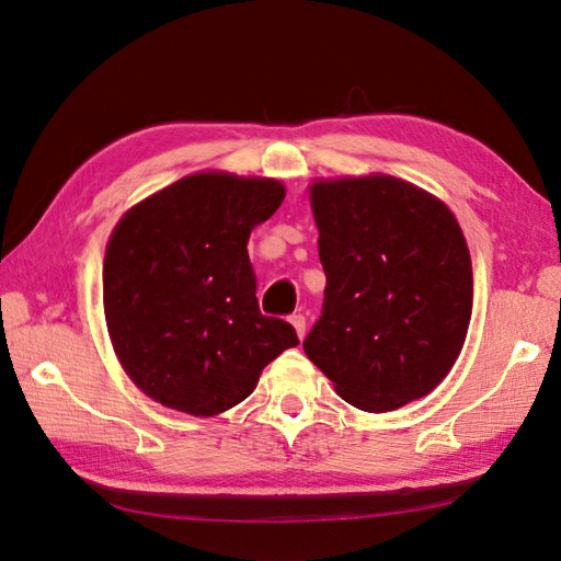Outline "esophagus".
<instances>
[{"label": "esophagus", "mask_w": 561, "mask_h": 561, "mask_svg": "<svg viewBox=\"0 0 561 561\" xmlns=\"http://www.w3.org/2000/svg\"><path fill=\"white\" fill-rule=\"evenodd\" d=\"M290 322H293L295 330H297V336L304 339V334H307V318H304V313L290 316Z\"/></svg>", "instance_id": "obj_1"}]
</instances>
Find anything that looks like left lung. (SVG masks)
I'll list each match as a JSON object with an SVG mask.
<instances>
[{"instance_id": "1", "label": "left lung", "mask_w": 561, "mask_h": 561, "mask_svg": "<svg viewBox=\"0 0 561 561\" xmlns=\"http://www.w3.org/2000/svg\"><path fill=\"white\" fill-rule=\"evenodd\" d=\"M322 311L304 339L336 393L390 412L447 377L466 342L472 266L443 201L388 175L316 182Z\"/></svg>"}]
</instances>
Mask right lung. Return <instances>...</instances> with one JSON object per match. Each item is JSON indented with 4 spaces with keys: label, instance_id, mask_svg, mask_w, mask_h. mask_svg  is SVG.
Returning <instances> with one entry per match:
<instances>
[{
    "label": "right lung",
    "instance_id": "1",
    "mask_svg": "<svg viewBox=\"0 0 561 561\" xmlns=\"http://www.w3.org/2000/svg\"><path fill=\"white\" fill-rule=\"evenodd\" d=\"M283 198L276 180L198 173L116 225L103 268L107 330L151 400L194 416L227 412L299 344L290 322L262 316L248 257L250 231Z\"/></svg>",
    "mask_w": 561,
    "mask_h": 561
}]
</instances>
